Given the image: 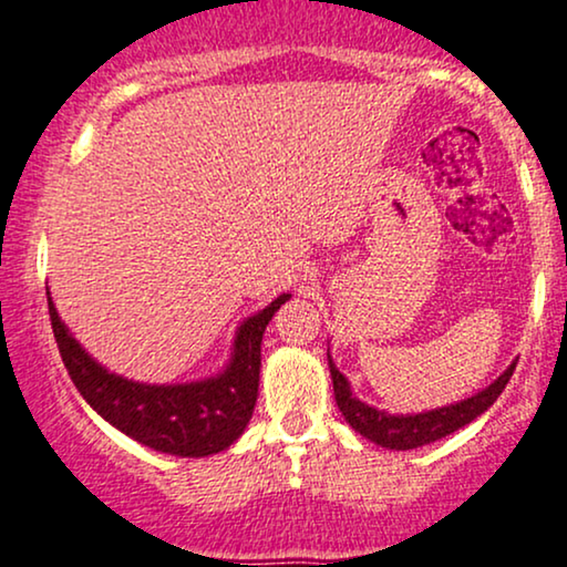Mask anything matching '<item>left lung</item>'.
<instances>
[{"instance_id":"left-lung-1","label":"left lung","mask_w":567,"mask_h":567,"mask_svg":"<svg viewBox=\"0 0 567 567\" xmlns=\"http://www.w3.org/2000/svg\"><path fill=\"white\" fill-rule=\"evenodd\" d=\"M518 362H513L505 373L499 375L492 386L478 391L471 400L452 404V408L421 412V415H389L375 408H368L365 402L354 400L352 391L344 375L339 373L331 358H328V368H331L333 379V394H337V404L341 415L347 417V423L370 442L389 446V450H415V446L439 442V439L450 436L457 429H463L471 421H476L481 412H486L497 402V396L505 391L507 381L513 379V370Z\"/></svg>"}]
</instances>
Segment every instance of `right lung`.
<instances>
[{"mask_svg": "<svg viewBox=\"0 0 567 567\" xmlns=\"http://www.w3.org/2000/svg\"><path fill=\"white\" fill-rule=\"evenodd\" d=\"M286 299L289 295H281L239 328L234 362L218 379L186 383V386H146L96 365L60 323L47 291L49 320H52L60 358L83 400L125 436L136 439L150 450L181 454V457H205L226 450L247 429L260 386L265 326Z\"/></svg>", "mask_w": 567, "mask_h": 567, "instance_id": "add662e5", "label": "right lung"}]
</instances>
